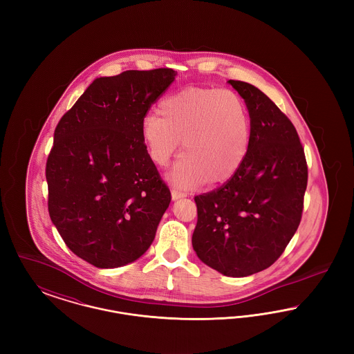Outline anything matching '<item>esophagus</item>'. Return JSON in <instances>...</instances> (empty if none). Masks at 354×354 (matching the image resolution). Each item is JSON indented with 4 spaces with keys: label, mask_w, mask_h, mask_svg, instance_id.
Masks as SVG:
<instances>
[{
    "label": "esophagus",
    "mask_w": 354,
    "mask_h": 354,
    "mask_svg": "<svg viewBox=\"0 0 354 354\" xmlns=\"http://www.w3.org/2000/svg\"><path fill=\"white\" fill-rule=\"evenodd\" d=\"M171 196H172V201L175 202V201H179V199L185 198V192H182V191H179V189H172Z\"/></svg>",
    "instance_id": "34e87169"
}]
</instances>
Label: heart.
Returning a JSON list of instances; mask_svg holds the SVG:
<instances>
[{
    "label": "heart",
    "instance_id": "obj_1",
    "mask_svg": "<svg viewBox=\"0 0 354 354\" xmlns=\"http://www.w3.org/2000/svg\"><path fill=\"white\" fill-rule=\"evenodd\" d=\"M158 115L142 122V139L152 162L169 163L182 140L183 155L169 179L182 187L227 182L243 165L251 145V117L232 90L187 87L165 97Z\"/></svg>",
    "mask_w": 354,
    "mask_h": 354
}]
</instances>
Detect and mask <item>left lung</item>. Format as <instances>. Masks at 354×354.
<instances>
[{
	"label": "left lung",
	"mask_w": 354,
	"mask_h": 354,
	"mask_svg": "<svg viewBox=\"0 0 354 354\" xmlns=\"http://www.w3.org/2000/svg\"><path fill=\"white\" fill-rule=\"evenodd\" d=\"M251 117V145L235 175L219 189L195 196L194 251L230 277L270 267L297 231L308 167L292 122L253 84L228 81Z\"/></svg>",
	"instance_id": "1"
}]
</instances>
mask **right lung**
Masks as SVG:
<instances>
[{
    "label": "right lung",
    "instance_id": "add662e5",
    "mask_svg": "<svg viewBox=\"0 0 354 354\" xmlns=\"http://www.w3.org/2000/svg\"><path fill=\"white\" fill-rule=\"evenodd\" d=\"M175 77L172 68H156L97 78L54 131L49 215L70 251L97 268L138 260L169 208V187L140 130Z\"/></svg>",
    "mask_w": 354,
    "mask_h": 354
}]
</instances>
